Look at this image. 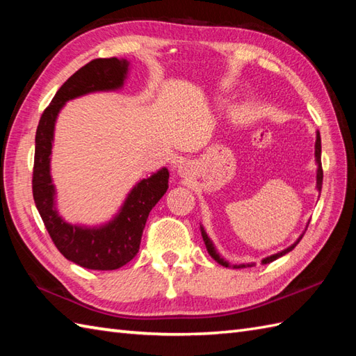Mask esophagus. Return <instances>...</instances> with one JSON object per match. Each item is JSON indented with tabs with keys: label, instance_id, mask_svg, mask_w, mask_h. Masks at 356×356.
I'll return each instance as SVG.
<instances>
[{
	"label": "esophagus",
	"instance_id": "obj_1",
	"mask_svg": "<svg viewBox=\"0 0 356 356\" xmlns=\"http://www.w3.org/2000/svg\"><path fill=\"white\" fill-rule=\"evenodd\" d=\"M177 174L180 177H185V179H190L193 174H194V168L190 162H182L177 166Z\"/></svg>",
	"mask_w": 356,
	"mask_h": 356
}]
</instances>
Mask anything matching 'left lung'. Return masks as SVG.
I'll list each match as a JSON object with an SVG mask.
<instances>
[{
	"label": "left lung",
	"mask_w": 356,
	"mask_h": 356,
	"mask_svg": "<svg viewBox=\"0 0 356 356\" xmlns=\"http://www.w3.org/2000/svg\"><path fill=\"white\" fill-rule=\"evenodd\" d=\"M315 163H316V191L318 193H321V186H323V168H321V138H320V133L316 131V139H315ZM309 225V223H307ZM307 225H306V228H307ZM306 231V229H305ZM200 232H202V238H203V241H205V246H207V251H208V254L213 257V259L218 263V264H222V266H225V268H232V269H241V268H252L255 263H241V264H231L228 260H225L223 257L220 255V252L217 251V248H216V245L213 243V240L209 238V236L207 234V231H205V228H203V226L200 225ZM305 234V232H303ZM303 234H301V236L293 241V243L291 245V246H287L286 249H283V251H280V252H277V254H272V255H268V257H264V259L261 260V264H268V263H270V261H274V260H277V259H280V257H283L284 254H287V252H291L292 249L298 245V241L301 240V237H303Z\"/></svg>",
	"instance_id": "left-lung-1"
}]
</instances>
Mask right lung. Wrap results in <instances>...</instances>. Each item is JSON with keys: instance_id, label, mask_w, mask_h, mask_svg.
<instances>
[{"instance_id": "obj_1", "label": "right lung", "mask_w": 356, "mask_h": 356, "mask_svg": "<svg viewBox=\"0 0 356 356\" xmlns=\"http://www.w3.org/2000/svg\"><path fill=\"white\" fill-rule=\"evenodd\" d=\"M131 70L125 58H101L88 63L64 82L40 119L35 136L33 199L53 243L67 260L93 270L122 268L139 252L149 211L168 190V168L140 179L110 220L99 225L70 223L59 214L56 186L51 179V149L55 127L64 105L92 93L122 90Z\"/></svg>"}]
</instances>
